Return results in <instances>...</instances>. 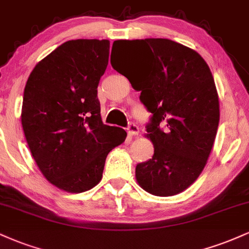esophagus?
<instances>
[{
	"instance_id": "1",
	"label": "esophagus",
	"mask_w": 249,
	"mask_h": 249,
	"mask_svg": "<svg viewBox=\"0 0 249 249\" xmlns=\"http://www.w3.org/2000/svg\"><path fill=\"white\" fill-rule=\"evenodd\" d=\"M127 130H128V134H130V136H132V137L137 136V134L139 133V127H138L137 125L134 124V123H130Z\"/></svg>"
}]
</instances>
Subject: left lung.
<instances>
[{"mask_svg": "<svg viewBox=\"0 0 249 249\" xmlns=\"http://www.w3.org/2000/svg\"><path fill=\"white\" fill-rule=\"evenodd\" d=\"M116 43V41H115ZM113 43V44H115ZM142 51L138 70L122 73L152 113L147 134L154 154L137 164L138 184L168 197L189 188L204 169L219 124V98L213 76L196 51L163 38L118 41Z\"/></svg>", "mask_w": 249, "mask_h": 249, "instance_id": "1", "label": "left lung"}]
</instances>
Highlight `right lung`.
<instances>
[{"instance_id": "add662e5", "label": "right lung", "mask_w": 249, "mask_h": 249, "mask_svg": "<svg viewBox=\"0 0 249 249\" xmlns=\"http://www.w3.org/2000/svg\"><path fill=\"white\" fill-rule=\"evenodd\" d=\"M107 39L68 40L38 62L25 85L22 126L45 178L85 193L100 183L109 152L126 139L103 124L97 87L109 62Z\"/></svg>"}]
</instances>
